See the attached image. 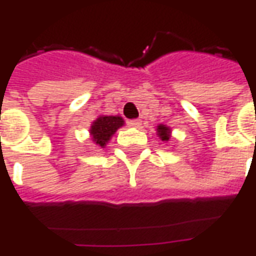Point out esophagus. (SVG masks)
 I'll return each mask as SVG.
<instances>
[{
	"label": "esophagus",
	"instance_id": "esophagus-1",
	"mask_svg": "<svg viewBox=\"0 0 256 256\" xmlns=\"http://www.w3.org/2000/svg\"><path fill=\"white\" fill-rule=\"evenodd\" d=\"M128 126L132 128H140L141 126V120L140 119H133V120H128Z\"/></svg>",
	"mask_w": 256,
	"mask_h": 256
}]
</instances>
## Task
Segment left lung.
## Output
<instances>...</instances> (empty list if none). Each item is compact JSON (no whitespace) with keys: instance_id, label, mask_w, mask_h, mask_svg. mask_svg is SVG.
Here are the masks:
<instances>
[{"instance_id":"left-lung-1","label":"left lung","mask_w":256,"mask_h":256,"mask_svg":"<svg viewBox=\"0 0 256 256\" xmlns=\"http://www.w3.org/2000/svg\"><path fill=\"white\" fill-rule=\"evenodd\" d=\"M156 136L163 141V142H168L172 140V128L166 126V124H158L156 126Z\"/></svg>"}]
</instances>
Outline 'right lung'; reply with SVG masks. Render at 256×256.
I'll return each mask as SVG.
<instances>
[{
    "mask_svg": "<svg viewBox=\"0 0 256 256\" xmlns=\"http://www.w3.org/2000/svg\"><path fill=\"white\" fill-rule=\"evenodd\" d=\"M124 126V120L119 115H100L96 120H93L90 126V140L94 142L97 146L104 148L112 136L116 133L118 128Z\"/></svg>",
    "mask_w": 256,
    "mask_h": 256,
    "instance_id": "right-lung-1",
    "label": "right lung"
}]
</instances>
